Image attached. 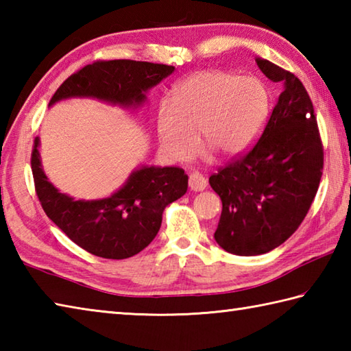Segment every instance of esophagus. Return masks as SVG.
Instances as JSON below:
<instances>
[{
	"mask_svg": "<svg viewBox=\"0 0 351 351\" xmlns=\"http://www.w3.org/2000/svg\"><path fill=\"white\" fill-rule=\"evenodd\" d=\"M189 187L191 191H202L207 189V180H205L204 175L193 171V173H190L189 176Z\"/></svg>",
	"mask_w": 351,
	"mask_h": 351,
	"instance_id": "1",
	"label": "esophagus"
}]
</instances>
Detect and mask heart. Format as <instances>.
Here are the masks:
<instances>
[{
	"label": "heart",
	"instance_id": "obj_1",
	"mask_svg": "<svg viewBox=\"0 0 351 351\" xmlns=\"http://www.w3.org/2000/svg\"><path fill=\"white\" fill-rule=\"evenodd\" d=\"M267 111L269 94L262 80L217 70L199 71L176 86L173 100L160 103L158 138L176 161L195 155L197 132L204 146L232 158L256 138Z\"/></svg>",
	"mask_w": 351,
	"mask_h": 351
}]
</instances>
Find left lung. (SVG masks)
Instances as JSON below:
<instances>
[{
	"label": "left lung",
	"mask_w": 351,
	"mask_h": 351,
	"mask_svg": "<svg viewBox=\"0 0 351 351\" xmlns=\"http://www.w3.org/2000/svg\"><path fill=\"white\" fill-rule=\"evenodd\" d=\"M256 62L283 91L256 146L210 176L222 201L216 242L226 252L246 257L272 251L297 231L324 166L317 117L304 85L269 60Z\"/></svg>",
	"instance_id": "8db88e82"
}]
</instances>
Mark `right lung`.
Masks as SVG:
<instances>
[{
    "label": "right lung",
    "mask_w": 351,
    "mask_h": 351,
    "mask_svg": "<svg viewBox=\"0 0 351 351\" xmlns=\"http://www.w3.org/2000/svg\"><path fill=\"white\" fill-rule=\"evenodd\" d=\"M175 66L138 60H99L71 74L50 100L94 97L123 108L146 101V93ZM34 138L32 171L45 215L80 248L97 257L121 260L143 251L158 234L162 211L185 195L189 176L180 167L143 166L109 197L85 201L60 193L48 181Z\"/></svg>",
    "instance_id": "obj_1"
}]
</instances>
